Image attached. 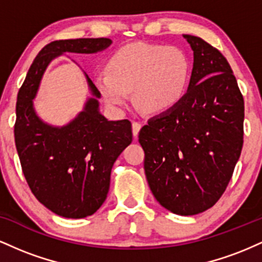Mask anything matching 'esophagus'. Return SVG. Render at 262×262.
I'll list each match as a JSON object with an SVG mask.
<instances>
[{"label":"esophagus","instance_id":"1","mask_svg":"<svg viewBox=\"0 0 262 262\" xmlns=\"http://www.w3.org/2000/svg\"><path fill=\"white\" fill-rule=\"evenodd\" d=\"M132 128H133V135H134V137H138V134H139V130L141 128V123L134 121L133 123H132Z\"/></svg>","mask_w":262,"mask_h":262}]
</instances>
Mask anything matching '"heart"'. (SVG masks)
<instances>
[{"instance_id":"obj_1","label":"heart","mask_w":262,"mask_h":262,"mask_svg":"<svg viewBox=\"0 0 262 262\" xmlns=\"http://www.w3.org/2000/svg\"><path fill=\"white\" fill-rule=\"evenodd\" d=\"M191 64L177 47L132 43L119 48L107 61V71L95 79L102 98L114 111H122L130 98L151 114L172 110L187 89Z\"/></svg>"}]
</instances>
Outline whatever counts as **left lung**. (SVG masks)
<instances>
[{
	"mask_svg": "<svg viewBox=\"0 0 262 262\" xmlns=\"http://www.w3.org/2000/svg\"><path fill=\"white\" fill-rule=\"evenodd\" d=\"M188 91L139 132L152 194L180 215L202 213L224 193L244 143V98L223 54L194 35Z\"/></svg>",
	"mask_w": 262,
	"mask_h": 262,
	"instance_id": "1",
	"label": "left lung"
}]
</instances>
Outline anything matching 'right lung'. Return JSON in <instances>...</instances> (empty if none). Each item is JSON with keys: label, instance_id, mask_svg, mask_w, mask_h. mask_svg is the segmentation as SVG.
<instances>
[{"label": "right lung", "instance_id": "obj_1", "mask_svg": "<svg viewBox=\"0 0 262 262\" xmlns=\"http://www.w3.org/2000/svg\"><path fill=\"white\" fill-rule=\"evenodd\" d=\"M110 44L108 38H80L45 45L17 96L14 141L23 175L39 202L65 218L89 217L106 201L114 161L133 139L132 123L107 121L98 112V101L90 98L70 124L53 128L34 113L33 98L55 56L65 52L97 53ZM87 81L100 97L97 87L89 77Z\"/></svg>", "mask_w": 262, "mask_h": 262}]
</instances>
